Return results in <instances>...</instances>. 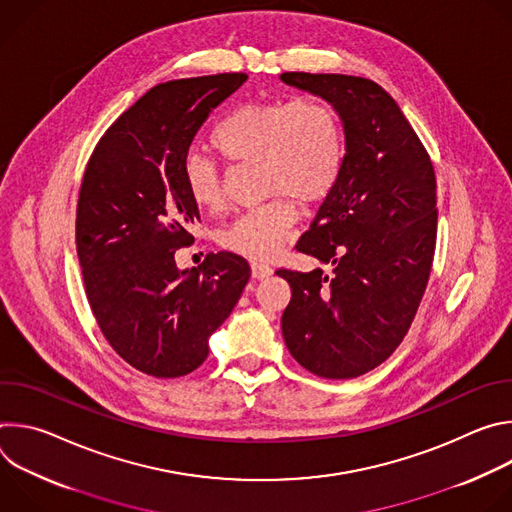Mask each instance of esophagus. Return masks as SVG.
Returning a JSON list of instances; mask_svg holds the SVG:
<instances>
[{"label": "esophagus", "mask_w": 512, "mask_h": 512, "mask_svg": "<svg viewBox=\"0 0 512 512\" xmlns=\"http://www.w3.org/2000/svg\"><path fill=\"white\" fill-rule=\"evenodd\" d=\"M251 275L255 279H265L269 275H273V269L267 265V263H261V261H251Z\"/></svg>", "instance_id": "1"}]
</instances>
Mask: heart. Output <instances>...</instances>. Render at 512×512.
Returning a JSON list of instances; mask_svg holds the SVG:
<instances>
[{
  "mask_svg": "<svg viewBox=\"0 0 512 512\" xmlns=\"http://www.w3.org/2000/svg\"><path fill=\"white\" fill-rule=\"evenodd\" d=\"M210 148L227 162H257L265 194H275L233 218L221 245L251 259H269L287 243L298 218L286 196L316 204L336 186L344 164V125L336 107L322 99L255 101L214 125ZM182 178L196 208H223L221 174L212 162L188 158Z\"/></svg>",
  "mask_w": 512,
  "mask_h": 512,
  "instance_id": "obj_1",
  "label": "heart"
}]
</instances>
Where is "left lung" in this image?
I'll return each instance as SVG.
<instances>
[{
    "mask_svg": "<svg viewBox=\"0 0 512 512\" xmlns=\"http://www.w3.org/2000/svg\"><path fill=\"white\" fill-rule=\"evenodd\" d=\"M279 79L334 105L344 125L342 172L296 245L332 273L275 271L291 287L283 338L310 373L354 379L395 352L423 298L437 235L433 164L377 83L310 72Z\"/></svg>",
    "mask_w": 512,
    "mask_h": 512,
    "instance_id": "obj_1",
    "label": "left lung"
}]
</instances>
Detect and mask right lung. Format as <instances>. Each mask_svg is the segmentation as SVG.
Masks as SVG:
<instances>
[{"label": "right lung", "instance_id": "obj_1", "mask_svg": "<svg viewBox=\"0 0 512 512\" xmlns=\"http://www.w3.org/2000/svg\"><path fill=\"white\" fill-rule=\"evenodd\" d=\"M247 81L245 72L162 83L99 139L77 204V253L95 320L133 369L184 377L208 356L251 277L241 255L208 253L178 269L194 243L198 208L184 188L190 143L210 111Z\"/></svg>", "mask_w": 512, "mask_h": 512}]
</instances>
